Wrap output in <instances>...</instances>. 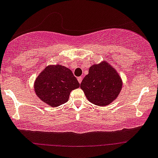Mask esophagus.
<instances>
[{
  "label": "esophagus",
  "mask_w": 158,
  "mask_h": 158,
  "mask_svg": "<svg viewBox=\"0 0 158 158\" xmlns=\"http://www.w3.org/2000/svg\"><path fill=\"white\" fill-rule=\"evenodd\" d=\"M78 81H79V83H81V82H82V76H80V77H78Z\"/></svg>",
  "instance_id": "obj_1"
}]
</instances>
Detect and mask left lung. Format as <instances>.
Wrapping results in <instances>:
<instances>
[{
  "label": "left lung",
  "instance_id": "1",
  "mask_svg": "<svg viewBox=\"0 0 158 158\" xmlns=\"http://www.w3.org/2000/svg\"><path fill=\"white\" fill-rule=\"evenodd\" d=\"M122 85L118 73L108 63L103 61L90 66L80 88L91 103L104 107L117 98Z\"/></svg>",
  "mask_w": 158,
  "mask_h": 158
}]
</instances>
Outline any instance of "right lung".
I'll list each match as a JSON object with an SVG mask.
<instances>
[{"label": "right lung", "mask_w": 158, "mask_h": 158, "mask_svg": "<svg viewBox=\"0 0 158 158\" xmlns=\"http://www.w3.org/2000/svg\"><path fill=\"white\" fill-rule=\"evenodd\" d=\"M79 87L73 72L62 65H49L39 75L35 82L38 97L51 107L67 102L70 92Z\"/></svg>", "instance_id": "add662e5"}]
</instances>
